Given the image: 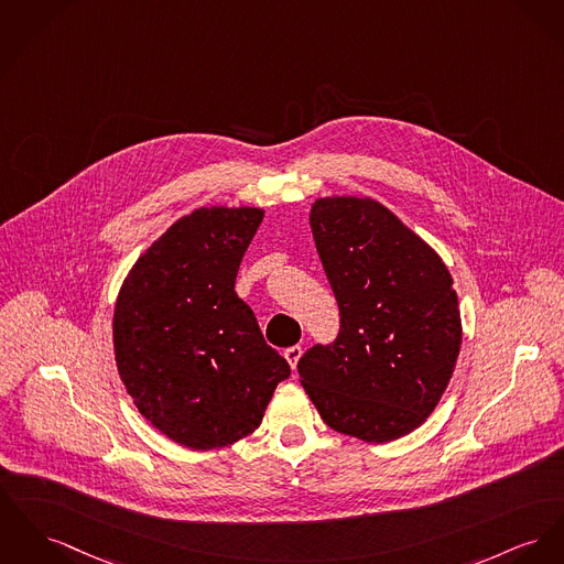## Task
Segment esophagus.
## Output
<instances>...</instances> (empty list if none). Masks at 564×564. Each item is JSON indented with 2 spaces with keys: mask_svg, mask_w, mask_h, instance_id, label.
<instances>
[{
  "mask_svg": "<svg viewBox=\"0 0 564 564\" xmlns=\"http://www.w3.org/2000/svg\"><path fill=\"white\" fill-rule=\"evenodd\" d=\"M301 352H303V348L301 346H291V348H286L284 350V359L289 361V366L295 370L297 368V361L301 359Z\"/></svg>",
  "mask_w": 564,
  "mask_h": 564,
  "instance_id": "1",
  "label": "esophagus"
}]
</instances>
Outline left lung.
Masks as SVG:
<instances>
[{
    "label": "left lung",
    "mask_w": 564,
    "mask_h": 564,
    "mask_svg": "<svg viewBox=\"0 0 564 564\" xmlns=\"http://www.w3.org/2000/svg\"><path fill=\"white\" fill-rule=\"evenodd\" d=\"M310 226L339 307L334 344L297 364L323 421L366 443L416 430L449 384L462 318L447 264L372 198H316Z\"/></svg>",
    "instance_id": "left-lung-1"
}]
</instances>
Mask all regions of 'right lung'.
Masks as SVG:
<instances>
[{"mask_svg": "<svg viewBox=\"0 0 564 564\" xmlns=\"http://www.w3.org/2000/svg\"><path fill=\"white\" fill-rule=\"evenodd\" d=\"M257 207H200L141 254L113 314L117 372L155 430L194 451L252 434L291 368L235 293L263 223Z\"/></svg>", "mask_w": 564, "mask_h": 564, "instance_id": "right-lung-1", "label": "right lung"}]
</instances>
